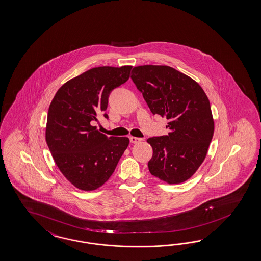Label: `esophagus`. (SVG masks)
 <instances>
[{"instance_id":"obj_1","label":"esophagus","mask_w":261,"mask_h":261,"mask_svg":"<svg viewBox=\"0 0 261 261\" xmlns=\"http://www.w3.org/2000/svg\"><path fill=\"white\" fill-rule=\"evenodd\" d=\"M142 139H140V138H136V137H130V141L132 142V143H138V142H140L141 141Z\"/></svg>"}]
</instances>
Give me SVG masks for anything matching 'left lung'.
Wrapping results in <instances>:
<instances>
[{
  "label": "left lung",
  "instance_id": "obj_1",
  "mask_svg": "<svg viewBox=\"0 0 261 261\" xmlns=\"http://www.w3.org/2000/svg\"><path fill=\"white\" fill-rule=\"evenodd\" d=\"M131 78L153 115L165 116L170 133L153 137L151 174L169 184L191 178L203 163L214 133L210 100L200 85L169 66L135 67Z\"/></svg>",
  "mask_w": 261,
  "mask_h": 261
}]
</instances>
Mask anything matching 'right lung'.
I'll list each match as a JSON object with an SVG mask.
<instances>
[{
	"instance_id": "1",
	"label": "right lung",
	"mask_w": 261,
	"mask_h": 261,
	"mask_svg": "<svg viewBox=\"0 0 261 261\" xmlns=\"http://www.w3.org/2000/svg\"><path fill=\"white\" fill-rule=\"evenodd\" d=\"M132 66L98 67L70 79L51 101L46 142L64 176L82 191H94L108 181L129 144L125 137L100 133L92 122L103 113L113 89L125 83Z\"/></svg>"
}]
</instances>
